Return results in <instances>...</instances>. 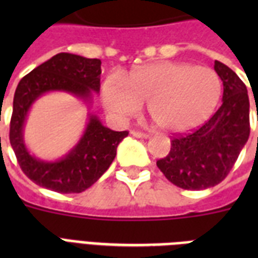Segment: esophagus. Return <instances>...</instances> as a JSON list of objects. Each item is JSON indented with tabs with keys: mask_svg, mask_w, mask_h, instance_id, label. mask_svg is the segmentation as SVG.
Instances as JSON below:
<instances>
[{
	"mask_svg": "<svg viewBox=\"0 0 258 258\" xmlns=\"http://www.w3.org/2000/svg\"><path fill=\"white\" fill-rule=\"evenodd\" d=\"M131 134H133L135 138H139V139H147V138H149V135H147V134L142 133V131H137V130H133V131H131Z\"/></svg>",
	"mask_w": 258,
	"mask_h": 258,
	"instance_id": "1",
	"label": "esophagus"
}]
</instances>
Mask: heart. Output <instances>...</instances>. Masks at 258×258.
<instances>
[{
	"mask_svg": "<svg viewBox=\"0 0 258 258\" xmlns=\"http://www.w3.org/2000/svg\"><path fill=\"white\" fill-rule=\"evenodd\" d=\"M222 80L209 67L161 61L139 67L127 78L113 72L101 87L105 109L117 119L137 116L147 108L165 131L183 133L212 116L221 100Z\"/></svg>",
	"mask_w": 258,
	"mask_h": 258,
	"instance_id": "obj_1",
	"label": "heart"
}]
</instances>
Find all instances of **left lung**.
<instances>
[{
	"label": "left lung",
	"mask_w": 258,
	"mask_h": 258,
	"mask_svg": "<svg viewBox=\"0 0 258 258\" xmlns=\"http://www.w3.org/2000/svg\"><path fill=\"white\" fill-rule=\"evenodd\" d=\"M214 71L224 83L222 105L200 128L172 138L169 155L157 162L166 178L184 190H204L222 182L250 133L246 86L221 61H214Z\"/></svg>",
	"instance_id": "left-lung-1"
}]
</instances>
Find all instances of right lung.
Here are the masks:
<instances>
[{
  "instance_id": "add662e5",
  "label": "right lung",
  "mask_w": 258,
  "mask_h": 258,
  "mask_svg": "<svg viewBox=\"0 0 258 258\" xmlns=\"http://www.w3.org/2000/svg\"><path fill=\"white\" fill-rule=\"evenodd\" d=\"M101 61L79 54L57 53L20 80L10 119V145L25 175L41 187L70 194L92 186L116 157L119 143L128 131H112L89 113L86 131L74 149L57 161H41L29 153L24 141V125L30 107L48 92L61 91L92 103L100 91Z\"/></svg>"
}]
</instances>
